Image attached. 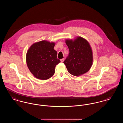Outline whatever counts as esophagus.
Segmentation results:
<instances>
[{
	"instance_id": "obj_1",
	"label": "esophagus",
	"mask_w": 123,
	"mask_h": 123,
	"mask_svg": "<svg viewBox=\"0 0 123 123\" xmlns=\"http://www.w3.org/2000/svg\"><path fill=\"white\" fill-rule=\"evenodd\" d=\"M64 59H60V61H61V62H63L64 61Z\"/></svg>"
}]
</instances>
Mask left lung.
I'll list each match as a JSON object with an SVG mask.
<instances>
[{"label": "left lung", "instance_id": "left-lung-1", "mask_svg": "<svg viewBox=\"0 0 123 123\" xmlns=\"http://www.w3.org/2000/svg\"><path fill=\"white\" fill-rule=\"evenodd\" d=\"M65 42L70 52L64 62L68 72L77 76L87 73L93 62V51L89 42L81 36L73 40L66 39Z\"/></svg>", "mask_w": 123, "mask_h": 123}]
</instances>
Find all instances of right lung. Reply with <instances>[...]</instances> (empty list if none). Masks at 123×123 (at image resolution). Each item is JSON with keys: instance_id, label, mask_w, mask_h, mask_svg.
Instances as JSON below:
<instances>
[{"instance_id": "add662e5", "label": "right lung", "mask_w": 123, "mask_h": 123, "mask_svg": "<svg viewBox=\"0 0 123 123\" xmlns=\"http://www.w3.org/2000/svg\"><path fill=\"white\" fill-rule=\"evenodd\" d=\"M55 43L43 40L34 43L27 51V66L33 75L42 80L49 79L55 73L56 65L60 62L54 49Z\"/></svg>"}]
</instances>
